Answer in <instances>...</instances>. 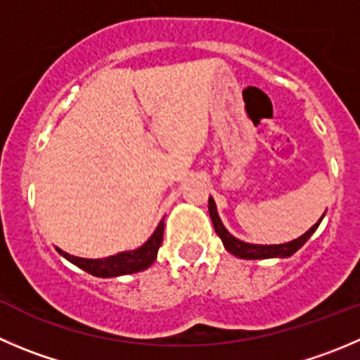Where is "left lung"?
Wrapping results in <instances>:
<instances>
[{
	"label": "left lung",
	"instance_id": "1",
	"mask_svg": "<svg viewBox=\"0 0 360 360\" xmlns=\"http://www.w3.org/2000/svg\"><path fill=\"white\" fill-rule=\"evenodd\" d=\"M208 212H210V219H212V224H214L215 233L221 237V240H222V244H224L226 251H229L231 255L237 256V258H242V259L288 258V256H292L293 252L299 251V249L302 248V245L306 244L307 240H309V237L314 233V231H316V228L320 226L321 219H323V215H325V214L321 215V219L316 222V224L311 226V228L307 229L302 237L295 238V240L286 242V244L259 245V244H248V242H242V240H238L237 237H233V235L229 233L228 229L224 228V224H222L221 217H219L217 207H215V201H214V198H212V196L208 198Z\"/></svg>",
	"mask_w": 360,
	"mask_h": 360
}]
</instances>
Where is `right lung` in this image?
Returning a JSON list of instances; mask_svg holds the SVG:
<instances>
[{
    "instance_id": "add662e5",
    "label": "right lung",
    "mask_w": 360,
    "mask_h": 360,
    "mask_svg": "<svg viewBox=\"0 0 360 360\" xmlns=\"http://www.w3.org/2000/svg\"><path fill=\"white\" fill-rule=\"evenodd\" d=\"M162 235H164V219L159 222V226L155 228L152 237H150L141 248L134 249V251L118 252V255L115 256H108V258H98V259L72 256L58 248L56 251L60 252L63 258H67L68 262L74 263V265L79 266V269H83L84 272L91 274V276L118 277V276H125V274L141 272V270L148 269V266L155 262L157 251H159L160 244H162Z\"/></svg>"
}]
</instances>
